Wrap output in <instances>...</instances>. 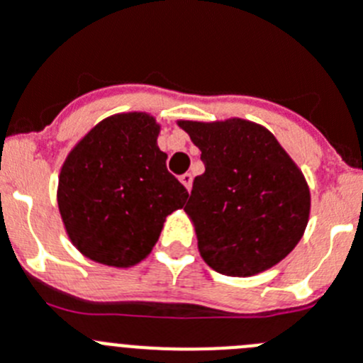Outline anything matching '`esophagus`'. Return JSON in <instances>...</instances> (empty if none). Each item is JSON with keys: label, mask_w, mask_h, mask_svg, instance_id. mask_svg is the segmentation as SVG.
<instances>
[{"label": "esophagus", "mask_w": 363, "mask_h": 363, "mask_svg": "<svg viewBox=\"0 0 363 363\" xmlns=\"http://www.w3.org/2000/svg\"><path fill=\"white\" fill-rule=\"evenodd\" d=\"M179 182H182L185 187H187V191H191V187H192V174H191V172H185V174L179 176Z\"/></svg>", "instance_id": "34e87169"}]
</instances>
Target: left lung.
Here are the masks:
<instances>
[{"instance_id": "obj_1", "label": "left lung", "mask_w": 363, "mask_h": 363, "mask_svg": "<svg viewBox=\"0 0 363 363\" xmlns=\"http://www.w3.org/2000/svg\"><path fill=\"white\" fill-rule=\"evenodd\" d=\"M201 151L185 212L211 268L247 277L277 264L301 241L310 218V189L268 129L254 122L182 121Z\"/></svg>"}]
</instances>
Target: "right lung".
I'll return each mask as SVG.
<instances>
[{
  "label": "right lung",
  "instance_id": "right-lung-1",
  "mask_svg": "<svg viewBox=\"0 0 363 363\" xmlns=\"http://www.w3.org/2000/svg\"><path fill=\"white\" fill-rule=\"evenodd\" d=\"M160 125L145 113L97 124L66 158L57 203L72 242L91 261L133 266L160 238L189 192L167 171L156 145Z\"/></svg>",
  "mask_w": 363,
  "mask_h": 363
}]
</instances>
